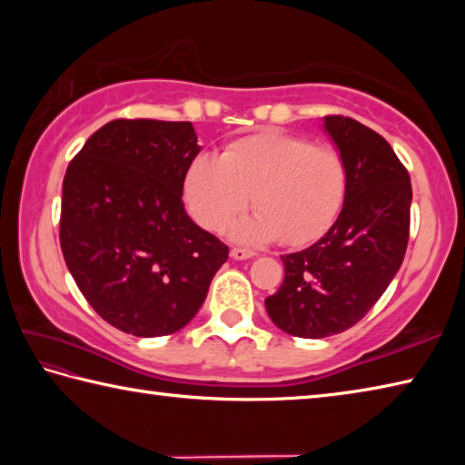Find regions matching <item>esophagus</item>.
Masks as SVG:
<instances>
[{"label":"esophagus","instance_id":"esophagus-1","mask_svg":"<svg viewBox=\"0 0 465 465\" xmlns=\"http://www.w3.org/2000/svg\"><path fill=\"white\" fill-rule=\"evenodd\" d=\"M232 258L233 261H248V258H254L256 254L252 250H246V248H232Z\"/></svg>","mask_w":465,"mask_h":465}]
</instances>
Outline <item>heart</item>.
<instances>
[{
    "label": "heart",
    "instance_id": "b5f03b06",
    "mask_svg": "<svg viewBox=\"0 0 465 465\" xmlns=\"http://www.w3.org/2000/svg\"><path fill=\"white\" fill-rule=\"evenodd\" d=\"M346 183V163L334 147L261 131L233 141L223 155H194L184 176V201L196 222L219 232L248 207L252 194L256 211L230 227L233 240L305 246L334 225Z\"/></svg>",
    "mask_w": 465,
    "mask_h": 465
}]
</instances>
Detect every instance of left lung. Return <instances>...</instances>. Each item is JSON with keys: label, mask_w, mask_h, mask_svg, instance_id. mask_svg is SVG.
<instances>
[{"label": "left lung", "mask_w": 465, "mask_h": 465, "mask_svg": "<svg viewBox=\"0 0 465 465\" xmlns=\"http://www.w3.org/2000/svg\"><path fill=\"white\" fill-rule=\"evenodd\" d=\"M322 129L346 163V199L313 246L281 256L285 279L264 299L274 326L299 338H326L355 326L402 266L412 186L388 141L349 116Z\"/></svg>", "instance_id": "obj_1"}]
</instances>
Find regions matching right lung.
<instances>
[{"mask_svg":"<svg viewBox=\"0 0 465 465\" xmlns=\"http://www.w3.org/2000/svg\"><path fill=\"white\" fill-rule=\"evenodd\" d=\"M188 121L116 119L85 141L63 178L61 250L88 303L123 332L184 328L230 250L188 217Z\"/></svg>","mask_w":465,"mask_h":465,"instance_id":"right-lung-1","label":"right lung"}]
</instances>
